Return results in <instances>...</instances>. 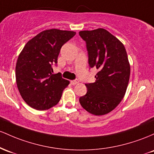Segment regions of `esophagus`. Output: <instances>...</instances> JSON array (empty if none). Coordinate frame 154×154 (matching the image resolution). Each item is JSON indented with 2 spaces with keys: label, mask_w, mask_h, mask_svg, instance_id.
Wrapping results in <instances>:
<instances>
[{
  "label": "esophagus",
  "mask_w": 154,
  "mask_h": 154,
  "mask_svg": "<svg viewBox=\"0 0 154 154\" xmlns=\"http://www.w3.org/2000/svg\"><path fill=\"white\" fill-rule=\"evenodd\" d=\"M79 82L78 80H74V81H71V82H70V83H71L72 85H75V84H79Z\"/></svg>",
  "instance_id": "34e87169"
}]
</instances>
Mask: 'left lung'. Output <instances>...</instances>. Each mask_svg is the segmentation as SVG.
Segmentation results:
<instances>
[{"label":"left lung","instance_id":"8db88e82","mask_svg":"<svg viewBox=\"0 0 154 154\" xmlns=\"http://www.w3.org/2000/svg\"><path fill=\"white\" fill-rule=\"evenodd\" d=\"M91 68L98 70L96 81L86 84L87 92L79 98L86 111L103 116L115 109L125 95L130 76V65L124 44L108 30H83Z\"/></svg>","mask_w":154,"mask_h":154}]
</instances>
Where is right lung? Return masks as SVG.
Here are the masks:
<instances>
[{
	"label": "right lung",
	"instance_id": "add662e5",
	"mask_svg": "<svg viewBox=\"0 0 154 154\" xmlns=\"http://www.w3.org/2000/svg\"><path fill=\"white\" fill-rule=\"evenodd\" d=\"M75 32L50 29L30 39L19 54L16 82L22 99L29 106L45 110L56 105L70 82L53 74L60 49Z\"/></svg>",
	"mask_w": 154,
	"mask_h": 154
}]
</instances>
